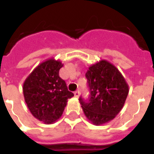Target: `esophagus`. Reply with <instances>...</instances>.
Masks as SVG:
<instances>
[{
  "label": "esophagus",
  "mask_w": 154,
  "mask_h": 154,
  "mask_svg": "<svg viewBox=\"0 0 154 154\" xmlns=\"http://www.w3.org/2000/svg\"><path fill=\"white\" fill-rule=\"evenodd\" d=\"M74 96L75 97H77V98H78L80 97V92L79 91H76L74 93Z\"/></svg>",
  "instance_id": "34e87169"
}]
</instances>
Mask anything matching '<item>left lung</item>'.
Segmentation results:
<instances>
[{
	"label": "left lung",
	"mask_w": 154,
	"mask_h": 154,
	"mask_svg": "<svg viewBox=\"0 0 154 154\" xmlns=\"http://www.w3.org/2000/svg\"><path fill=\"white\" fill-rule=\"evenodd\" d=\"M85 77L90 98L89 102L79 99L83 112L91 124H106L122 109L129 94V85L118 69L106 60L90 65Z\"/></svg>",
	"instance_id": "8db88e82"
}]
</instances>
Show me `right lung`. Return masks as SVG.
<instances>
[{"label":"right lung","instance_id":"right-lung-1","mask_svg":"<svg viewBox=\"0 0 154 154\" xmlns=\"http://www.w3.org/2000/svg\"><path fill=\"white\" fill-rule=\"evenodd\" d=\"M63 66L60 60L50 57L40 63L23 84V94L30 112L45 124H53L63 113L68 99L73 97L59 77Z\"/></svg>","mask_w":154,"mask_h":154}]
</instances>
